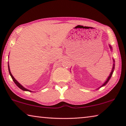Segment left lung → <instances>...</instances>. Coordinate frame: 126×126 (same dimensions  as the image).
<instances>
[{
    "instance_id": "left-lung-1",
    "label": "left lung",
    "mask_w": 126,
    "mask_h": 126,
    "mask_svg": "<svg viewBox=\"0 0 126 126\" xmlns=\"http://www.w3.org/2000/svg\"><path fill=\"white\" fill-rule=\"evenodd\" d=\"M109 47H110V49H111V47L110 46H109ZM113 61H114V60H113ZM114 66H115V65H114V63H113V69H112V70H111V72L110 73V75L109 76V77H108V79H107V80H106V81H105V82L102 85V86L100 87H102V86H105V85H106V84H107V83H108V82H109V80H110V79L111 78V76H112V74H113V71H114Z\"/></svg>"
}]
</instances>
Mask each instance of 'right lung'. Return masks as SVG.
Wrapping results in <instances>:
<instances>
[{"label": "right lung", "instance_id": "1", "mask_svg": "<svg viewBox=\"0 0 126 126\" xmlns=\"http://www.w3.org/2000/svg\"><path fill=\"white\" fill-rule=\"evenodd\" d=\"M8 70H9V74H10V75H11V77H12V78L13 80V82H14L15 84H16L17 85V86L18 87L20 88V89H21V90H23V91H29V92H32V91H31L29 90H28V89H26V88H25V87H23V86H22V85H21V84H20V83H19L18 82H17V81L16 80V79H15L14 77H13V76L12 75V74H11V71H10V69H9V63H8Z\"/></svg>", "mask_w": 126, "mask_h": 126}]
</instances>
